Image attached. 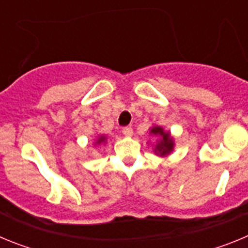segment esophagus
I'll return each instance as SVG.
<instances>
[{"instance_id": "34e87169", "label": "esophagus", "mask_w": 248, "mask_h": 248, "mask_svg": "<svg viewBox=\"0 0 248 248\" xmlns=\"http://www.w3.org/2000/svg\"><path fill=\"white\" fill-rule=\"evenodd\" d=\"M123 134L125 135V137H131V135H133V129H131L130 126L123 128Z\"/></svg>"}]
</instances>
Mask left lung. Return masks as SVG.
Listing matches in <instances>:
<instances>
[{
    "label": "left lung",
    "instance_id": "obj_1",
    "mask_svg": "<svg viewBox=\"0 0 248 248\" xmlns=\"http://www.w3.org/2000/svg\"><path fill=\"white\" fill-rule=\"evenodd\" d=\"M149 135H153V137L157 138V140H155V144H151V145H154L155 155L161 157H166L174 151V137H172L170 131L164 130L163 126H151V128L149 129Z\"/></svg>",
    "mask_w": 248,
    "mask_h": 248
}]
</instances>
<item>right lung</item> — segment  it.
I'll use <instances>...</instances> for the list:
<instances>
[{
    "instance_id": "add662e5",
    "label": "right lung",
    "mask_w": 248,
    "mask_h": 248,
    "mask_svg": "<svg viewBox=\"0 0 248 248\" xmlns=\"http://www.w3.org/2000/svg\"><path fill=\"white\" fill-rule=\"evenodd\" d=\"M105 143H107V135L99 134L95 137V139H94L93 146H99V145H102V144H104L105 145Z\"/></svg>"
}]
</instances>
